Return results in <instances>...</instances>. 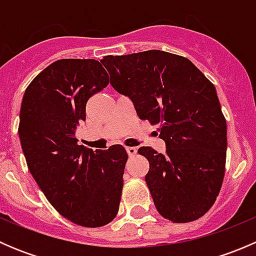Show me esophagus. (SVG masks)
Here are the masks:
<instances>
[{"mask_svg": "<svg viewBox=\"0 0 256 256\" xmlns=\"http://www.w3.org/2000/svg\"><path fill=\"white\" fill-rule=\"evenodd\" d=\"M126 152H128V156H135L138 154V148L136 147H126Z\"/></svg>", "mask_w": 256, "mask_h": 256, "instance_id": "esophagus-1", "label": "esophagus"}]
</instances>
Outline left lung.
<instances>
[{
	"mask_svg": "<svg viewBox=\"0 0 256 256\" xmlns=\"http://www.w3.org/2000/svg\"><path fill=\"white\" fill-rule=\"evenodd\" d=\"M110 84L134 102L138 118L158 125L166 154L140 147L144 180L158 213L174 223L204 216L223 183L226 121L214 85L184 56L164 50L106 56Z\"/></svg>",
	"mask_w": 256,
	"mask_h": 256,
	"instance_id": "left-lung-1",
	"label": "left lung"
}]
</instances>
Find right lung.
<instances>
[{"instance_id": "1", "label": "right lung", "mask_w": 256, "mask_h": 256, "mask_svg": "<svg viewBox=\"0 0 256 256\" xmlns=\"http://www.w3.org/2000/svg\"><path fill=\"white\" fill-rule=\"evenodd\" d=\"M109 84L95 59H60L26 89L20 146L28 170L64 218L88 228L106 226L118 212L128 152L121 144L92 151L78 144L90 98Z\"/></svg>"}]
</instances>
